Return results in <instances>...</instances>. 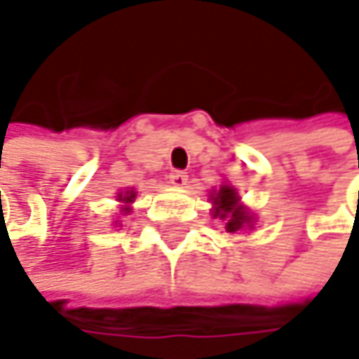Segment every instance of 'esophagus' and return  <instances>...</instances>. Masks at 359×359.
Returning a JSON list of instances; mask_svg holds the SVG:
<instances>
[{
    "label": "esophagus",
    "instance_id": "obj_1",
    "mask_svg": "<svg viewBox=\"0 0 359 359\" xmlns=\"http://www.w3.org/2000/svg\"><path fill=\"white\" fill-rule=\"evenodd\" d=\"M168 179H170V182H172L175 187H184V184H187V180H189V175H187V172H182V170H172Z\"/></svg>",
    "mask_w": 359,
    "mask_h": 359
}]
</instances>
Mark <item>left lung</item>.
Masks as SVG:
<instances>
[{
	"label": "left lung",
	"mask_w": 359,
	"mask_h": 359,
	"mask_svg": "<svg viewBox=\"0 0 359 359\" xmlns=\"http://www.w3.org/2000/svg\"><path fill=\"white\" fill-rule=\"evenodd\" d=\"M212 216L220 218L224 222L226 233H243L253 229V216L248 212V208L241 203V197L237 195L235 187L231 184H220L218 191L212 195Z\"/></svg>",
	"instance_id": "obj_1"
}]
</instances>
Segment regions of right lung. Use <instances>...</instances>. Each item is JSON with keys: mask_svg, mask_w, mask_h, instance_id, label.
<instances>
[{"mask_svg": "<svg viewBox=\"0 0 359 359\" xmlns=\"http://www.w3.org/2000/svg\"><path fill=\"white\" fill-rule=\"evenodd\" d=\"M135 195H137V193H135L133 189H130V191H126V193H122V191L118 193V201H122V203H124V205H122V210H120L122 214H128V212H130V203L135 201Z\"/></svg>", "mask_w": 359, "mask_h": 359, "instance_id": "add662e5", "label": "right lung"}]
</instances>
